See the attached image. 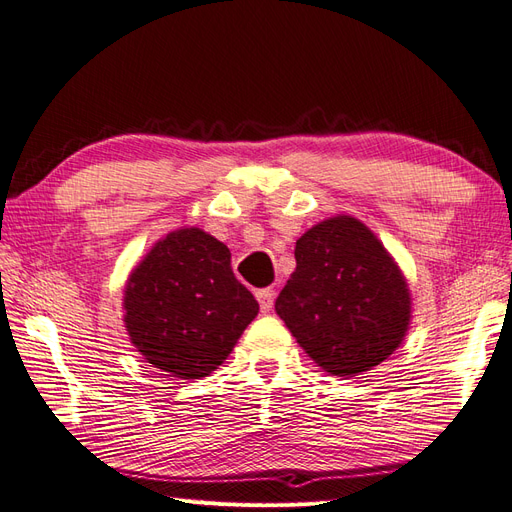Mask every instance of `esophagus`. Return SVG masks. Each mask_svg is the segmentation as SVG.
Listing matches in <instances>:
<instances>
[{
  "instance_id": "1",
  "label": "esophagus",
  "mask_w": 512,
  "mask_h": 512,
  "mask_svg": "<svg viewBox=\"0 0 512 512\" xmlns=\"http://www.w3.org/2000/svg\"><path fill=\"white\" fill-rule=\"evenodd\" d=\"M256 299H258V303H260V312H262V314H267L269 309L273 307L275 292H273V290H269V288H265V290H258V292H256Z\"/></svg>"
}]
</instances>
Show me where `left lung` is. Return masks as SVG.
<instances>
[{"label": "left lung", "instance_id": "left-lung-1", "mask_svg": "<svg viewBox=\"0 0 512 512\" xmlns=\"http://www.w3.org/2000/svg\"><path fill=\"white\" fill-rule=\"evenodd\" d=\"M294 258L275 312L324 371L352 378L393 354L408 331L410 292L374 232L339 215L309 228Z\"/></svg>", "mask_w": 512, "mask_h": 512}]
</instances>
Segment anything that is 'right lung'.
<instances>
[{
    "mask_svg": "<svg viewBox=\"0 0 512 512\" xmlns=\"http://www.w3.org/2000/svg\"><path fill=\"white\" fill-rule=\"evenodd\" d=\"M123 309L132 344L153 367L198 380L222 365L258 303L232 273L222 241L181 228L134 269Z\"/></svg>",
    "mask_w": 512,
    "mask_h": 512,
    "instance_id": "obj_1",
    "label": "right lung"
}]
</instances>
